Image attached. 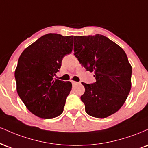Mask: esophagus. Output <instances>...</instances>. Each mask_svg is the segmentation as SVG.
Wrapping results in <instances>:
<instances>
[{"label": "esophagus", "mask_w": 148, "mask_h": 148, "mask_svg": "<svg viewBox=\"0 0 148 148\" xmlns=\"http://www.w3.org/2000/svg\"><path fill=\"white\" fill-rule=\"evenodd\" d=\"M72 84L73 85H75V84H77V82H76V81H72Z\"/></svg>", "instance_id": "esophagus-1"}]
</instances>
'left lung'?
I'll return each instance as SVG.
<instances>
[{"instance_id":"obj_1","label":"left lung","mask_w":148,"mask_h":148,"mask_svg":"<svg viewBox=\"0 0 148 148\" xmlns=\"http://www.w3.org/2000/svg\"><path fill=\"white\" fill-rule=\"evenodd\" d=\"M74 55L80 63L94 73L95 83H83L81 97L86 113L106 118L124 104L131 90L132 66L120 46L103 35L74 36Z\"/></svg>"}]
</instances>
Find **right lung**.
I'll use <instances>...</instances> for the list:
<instances>
[{
  "label": "right lung",
  "instance_id": "add662e5",
  "mask_svg": "<svg viewBox=\"0 0 148 148\" xmlns=\"http://www.w3.org/2000/svg\"><path fill=\"white\" fill-rule=\"evenodd\" d=\"M73 36L47 34L23 51L15 79L17 93L26 108L42 119H52L63 112L72 83L54 79L64 56L73 49Z\"/></svg>",
  "mask_w": 148,
  "mask_h": 148
}]
</instances>
